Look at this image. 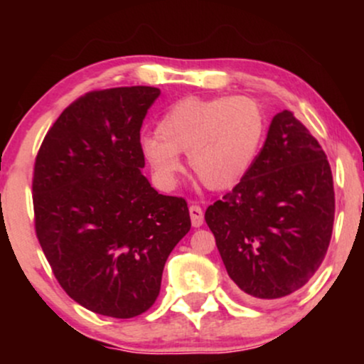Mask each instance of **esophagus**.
Returning <instances> with one entry per match:
<instances>
[{
	"instance_id": "1",
	"label": "esophagus",
	"mask_w": 364,
	"mask_h": 364,
	"mask_svg": "<svg viewBox=\"0 0 364 364\" xmlns=\"http://www.w3.org/2000/svg\"><path fill=\"white\" fill-rule=\"evenodd\" d=\"M190 217H191V225H193V228H200V225L203 224V212L198 205L190 207Z\"/></svg>"
}]
</instances>
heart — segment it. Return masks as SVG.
Segmentation results:
<instances>
[{"instance_id": "b5f03b06", "label": "heart", "mask_w": 364, "mask_h": 364, "mask_svg": "<svg viewBox=\"0 0 364 364\" xmlns=\"http://www.w3.org/2000/svg\"><path fill=\"white\" fill-rule=\"evenodd\" d=\"M265 114L250 97H185L166 109L156 133L139 147L162 190H173L183 173L181 152L200 181L214 191L231 190L252 171L265 136Z\"/></svg>"}]
</instances>
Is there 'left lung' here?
Here are the masks:
<instances>
[{"label": "left lung", "mask_w": 364, "mask_h": 364, "mask_svg": "<svg viewBox=\"0 0 364 364\" xmlns=\"http://www.w3.org/2000/svg\"><path fill=\"white\" fill-rule=\"evenodd\" d=\"M333 212L327 156L301 121L284 109L270 121L248 176L207 208L205 223L245 298L277 299L318 270Z\"/></svg>", "instance_id": "1"}]
</instances>
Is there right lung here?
<instances>
[{"mask_svg":"<svg viewBox=\"0 0 364 364\" xmlns=\"http://www.w3.org/2000/svg\"><path fill=\"white\" fill-rule=\"evenodd\" d=\"M156 87L90 92L61 112L36 159L34 214L58 282L87 310L133 318L152 306L188 205L141 174L140 128Z\"/></svg>","mask_w":364,"mask_h":364,"instance_id":"1","label":"right lung"}]
</instances>
